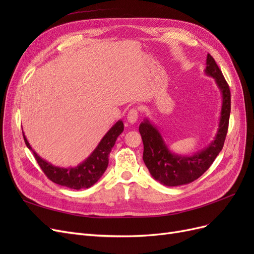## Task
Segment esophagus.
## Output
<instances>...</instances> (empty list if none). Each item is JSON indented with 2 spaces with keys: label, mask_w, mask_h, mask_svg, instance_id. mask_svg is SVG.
<instances>
[{
  "label": "esophagus",
  "mask_w": 254,
  "mask_h": 254,
  "mask_svg": "<svg viewBox=\"0 0 254 254\" xmlns=\"http://www.w3.org/2000/svg\"><path fill=\"white\" fill-rule=\"evenodd\" d=\"M137 118H139V110L136 108L130 109L127 114V121L130 123V124H134V123H136Z\"/></svg>",
  "instance_id": "1"
}]
</instances>
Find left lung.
Instances as JSON below:
<instances>
[{
    "label": "left lung",
    "mask_w": 254,
    "mask_h": 254,
    "mask_svg": "<svg viewBox=\"0 0 254 254\" xmlns=\"http://www.w3.org/2000/svg\"><path fill=\"white\" fill-rule=\"evenodd\" d=\"M204 72L207 76L215 79L222 94L218 130L214 141L207 147L196 152L193 156L176 155L167 148L159 130L147 119L142 122L139 127L144 144V163L153 179L164 186H182L198 179L209 170L224 147L231 112V93L224 75L210 54H207Z\"/></svg>",
    "instance_id": "left-lung-1"
}]
</instances>
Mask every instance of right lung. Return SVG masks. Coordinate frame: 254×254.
Segmentation results:
<instances>
[{
  "instance_id": "obj_1",
  "label": "right lung",
  "mask_w": 254,
  "mask_h": 254,
  "mask_svg": "<svg viewBox=\"0 0 254 254\" xmlns=\"http://www.w3.org/2000/svg\"><path fill=\"white\" fill-rule=\"evenodd\" d=\"M123 130H124L123 122L119 121L115 123L109 131L105 134L102 141L99 142L94 151L82 163L76 167L67 168L54 166L49 163L48 161L40 158L33 150L32 146L29 145L24 133H23V137H24V142L27 147L33 151L35 159L37 160V163L39 164L45 176L51 181L59 184V186L66 187L68 189L80 190L92 187L103 176V174L107 170V167H108L109 155L111 149L119 135L123 132Z\"/></svg>"
}]
</instances>
